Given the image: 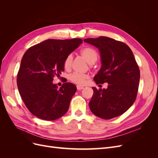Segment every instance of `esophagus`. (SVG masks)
Listing matches in <instances>:
<instances>
[{
    "label": "esophagus",
    "instance_id": "esophagus-1",
    "mask_svg": "<svg viewBox=\"0 0 158 158\" xmlns=\"http://www.w3.org/2000/svg\"><path fill=\"white\" fill-rule=\"evenodd\" d=\"M76 87H77L78 90H81V89H83L84 88L83 86H81V85H78Z\"/></svg>",
    "mask_w": 158,
    "mask_h": 158
}]
</instances>
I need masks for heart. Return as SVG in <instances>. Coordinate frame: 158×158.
<instances>
[{"label": "heart", "instance_id": "heart-1", "mask_svg": "<svg viewBox=\"0 0 158 158\" xmlns=\"http://www.w3.org/2000/svg\"><path fill=\"white\" fill-rule=\"evenodd\" d=\"M81 55H82L84 58L86 60L88 63L93 64L95 61L98 60V55L97 52L94 49L91 47H85V48L81 50ZM73 57L71 54H69L66 56V58L63 62V66L66 70H69L71 68L72 63H73ZM89 76L87 74H80V73H73L72 74L69 79L73 82L78 85H83L86 82V80L88 79Z\"/></svg>", "mask_w": 158, "mask_h": 158}]
</instances>
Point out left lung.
Segmentation results:
<instances>
[{
    "label": "left lung",
    "instance_id": "8db88e82",
    "mask_svg": "<svg viewBox=\"0 0 158 158\" xmlns=\"http://www.w3.org/2000/svg\"><path fill=\"white\" fill-rule=\"evenodd\" d=\"M84 41L98 47L101 54L102 66L94 78L95 83H108L107 89L92 88L91 111L103 119L120 116L132 106L137 96L140 69L133 52L125 43L107 37Z\"/></svg>",
    "mask_w": 158,
    "mask_h": 158
}]
</instances>
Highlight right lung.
<instances>
[{
  "label": "right lung",
  "instance_id": "add662e5",
  "mask_svg": "<svg viewBox=\"0 0 158 158\" xmlns=\"http://www.w3.org/2000/svg\"><path fill=\"white\" fill-rule=\"evenodd\" d=\"M82 43L79 38L47 40L26 51L17 74V85L23 103L33 115L54 121L67 112L76 87L66 82L59 89L52 80L64 70L66 56Z\"/></svg>",
  "mask_w": 158,
  "mask_h": 158
}]
</instances>
